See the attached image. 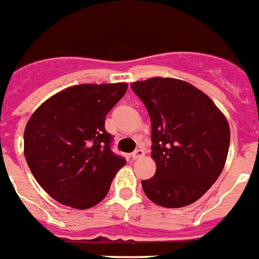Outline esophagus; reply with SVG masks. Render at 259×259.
<instances>
[{"label": "esophagus", "mask_w": 259, "mask_h": 259, "mask_svg": "<svg viewBox=\"0 0 259 259\" xmlns=\"http://www.w3.org/2000/svg\"><path fill=\"white\" fill-rule=\"evenodd\" d=\"M143 155H145V150H143V149H137V150L132 153L131 157L132 159H138V158H142Z\"/></svg>", "instance_id": "esophagus-1"}]
</instances>
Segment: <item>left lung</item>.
<instances>
[{"label": "left lung", "mask_w": 259, "mask_h": 259, "mask_svg": "<svg viewBox=\"0 0 259 259\" xmlns=\"http://www.w3.org/2000/svg\"><path fill=\"white\" fill-rule=\"evenodd\" d=\"M151 121L157 170L142 180L147 198L162 207L198 201L223 172L231 132L214 102L187 81L151 77L131 84Z\"/></svg>", "instance_id": "8db88e82"}]
</instances>
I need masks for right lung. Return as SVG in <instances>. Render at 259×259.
<instances>
[{
	"mask_svg": "<svg viewBox=\"0 0 259 259\" xmlns=\"http://www.w3.org/2000/svg\"><path fill=\"white\" fill-rule=\"evenodd\" d=\"M127 83L79 84L36 109L24 130V155L40 187L56 201L89 209L104 199L125 158L112 151L105 117Z\"/></svg>",
	"mask_w": 259,
	"mask_h": 259,
	"instance_id": "add662e5",
	"label": "right lung"
}]
</instances>
